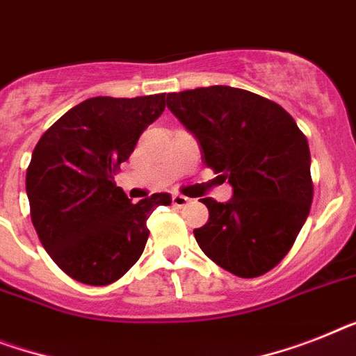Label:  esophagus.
<instances>
[{"label":"esophagus","mask_w":356,"mask_h":356,"mask_svg":"<svg viewBox=\"0 0 356 356\" xmlns=\"http://www.w3.org/2000/svg\"><path fill=\"white\" fill-rule=\"evenodd\" d=\"M189 204V198L184 195H172V205H176V207H184V205Z\"/></svg>","instance_id":"34e87169"}]
</instances>
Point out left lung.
Returning <instances> with one entry per match:
<instances>
[{"mask_svg": "<svg viewBox=\"0 0 356 356\" xmlns=\"http://www.w3.org/2000/svg\"><path fill=\"white\" fill-rule=\"evenodd\" d=\"M167 107L196 138L205 165L233 198H202L200 249L222 269L254 278L271 271L300 233L313 202L307 140L278 104L229 85L167 94Z\"/></svg>", "mask_w": 356, "mask_h": 356, "instance_id": "8db88e82", "label": "left lung"}]
</instances>
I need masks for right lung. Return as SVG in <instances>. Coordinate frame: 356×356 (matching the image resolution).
<instances>
[{
	"label": "right lung",
	"mask_w": 356,
	"mask_h": 356,
	"mask_svg": "<svg viewBox=\"0 0 356 356\" xmlns=\"http://www.w3.org/2000/svg\"><path fill=\"white\" fill-rule=\"evenodd\" d=\"M165 108V94L96 96L67 111L40 138L26 169L31 218L41 245L70 278L107 286L138 262L147 218L169 193L131 204L114 175Z\"/></svg>",
	"instance_id": "add662e5"
}]
</instances>
